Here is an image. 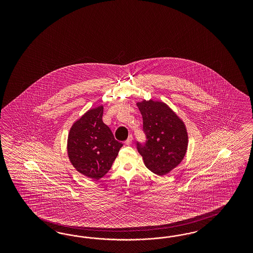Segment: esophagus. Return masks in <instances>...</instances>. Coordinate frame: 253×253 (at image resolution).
I'll return each mask as SVG.
<instances>
[{
  "instance_id": "1",
  "label": "esophagus",
  "mask_w": 253,
  "mask_h": 253,
  "mask_svg": "<svg viewBox=\"0 0 253 253\" xmlns=\"http://www.w3.org/2000/svg\"><path fill=\"white\" fill-rule=\"evenodd\" d=\"M131 141H132V135L131 134H130L129 135V137H128V139L124 142V144L126 145V146H130V144H131Z\"/></svg>"
}]
</instances>
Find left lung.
Here are the masks:
<instances>
[{"instance_id": "left-lung-1", "label": "left lung", "mask_w": 253, "mask_h": 253, "mask_svg": "<svg viewBox=\"0 0 253 253\" xmlns=\"http://www.w3.org/2000/svg\"><path fill=\"white\" fill-rule=\"evenodd\" d=\"M143 117L144 143L137 142L138 152L146 167L158 175H165L183 161L188 137L184 123L169 107L153 100L137 104Z\"/></svg>"}]
</instances>
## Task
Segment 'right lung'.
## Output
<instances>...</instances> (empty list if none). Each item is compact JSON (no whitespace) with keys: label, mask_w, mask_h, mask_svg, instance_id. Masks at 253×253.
I'll list each match as a JSON object with an SVG mask.
<instances>
[{"label":"right lung","mask_w":253,"mask_h":253,"mask_svg":"<svg viewBox=\"0 0 253 253\" xmlns=\"http://www.w3.org/2000/svg\"><path fill=\"white\" fill-rule=\"evenodd\" d=\"M102 106L90 109L69 131L68 153L70 162L85 176L98 180L110 169L123 146L103 123Z\"/></svg>","instance_id":"add662e5"}]
</instances>
